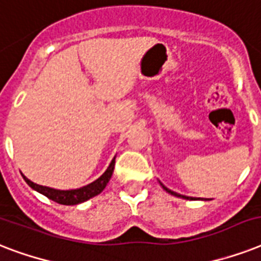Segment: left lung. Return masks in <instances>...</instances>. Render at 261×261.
Masks as SVG:
<instances>
[{
    "instance_id": "1",
    "label": "left lung",
    "mask_w": 261,
    "mask_h": 261,
    "mask_svg": "<svg viewBox=\"0 0 261 261\" xmlns=\"http://www.w3.org/2000/svg\"><path fill=\"white\" fill-rule=\"evenodd\" d=\"M160 184H161V186H163L164 190L167 191V192H169V194H171V195H174V196H177V198L188 199V200H195V199H194V198H191V196H186V195H180V194H177V192H173V191H171V190H169V188H167V187L164 186L163 182H160ZM204 200H207V199H204Z\"/></svg>"
}]
</instances>
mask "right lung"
<instances>
[{"instance_id": "right-lung-1", "label": "right lung", "mask_w": 261, "mask_h": 261, "mask_svg": "<svg viewBox=\"0 0 261 261\" xmlns=\"http://www.w3.org/2000/svg\"><path fill=\"white\" fill-rule=\"evenodd\" d=\"M115 167V157L114 160L111 161L110 167L107 168V171L97 178L94 180L93 182H90L88 186L81 187V188H77V190H55V188H50V187H44V186H39L36 182L31 181L30 178H27L24 174H21L25 182L31 188H34L35 191H38L42 195L47 196L51 200L59 203V204H66V206H73V204H79V203H83L88 199L93 198L96 195H98L101 192L106 186L110 181L111 176H112V172H114Z\"/></svg>"}]
</instances>
